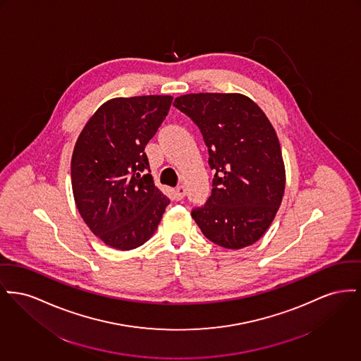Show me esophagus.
<instances>
[{
  "label": "esophagus",
  "mask_w": 361,
  "mask_h": 361,
  "mask_svg": "<svg viewBox=\"0 0 361 361\" xmlns=\"http://www.w3.org/2000/svg\"><path fill=\"white\" fill-rule=\"evenodd\" d=\"M174 196H176V199H177V200L184 199V196H185V188H184L183 185L177 187V188L174 190Z\"/></svg>",
  "instance_id": "obj_1"
}]
</instances>
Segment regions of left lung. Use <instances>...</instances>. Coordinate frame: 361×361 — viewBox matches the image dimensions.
<instances>
[{"label":"left lung","instance_id":"obj_1","mask_svg":"<svg viewBox=\"0 0 361 361\" xmlns=\"http://www.w3.org/2000/svg\"><path fill=\"white\" fill-rule=\"evenodd\" d=\"M173 106L199 128L214 170L207 202L192 218L210 241L240 250L271 225L285 191V168L276 130L266 114L241 94L200 92Z\"/></svg>","mask_w":361,"mask_h":361}]
</instances>
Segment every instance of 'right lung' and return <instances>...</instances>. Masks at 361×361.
<instances>
[{"instance_id": "right-lung-1", "label": "right lung", "mask_w": 361, "mask_h": 361, "mask_svg": "<svg viewBox=\"0 0 361 361\" xmlns=\"http://www.w3.org/2000/svg\"><path fill=\"white\" fill-rule=\"evenodd\" d=\"M171 101L170 95L111 99L76 142L71 162L76 207L91 232L111 248L143 245L170 203L154 185L145 149Z\"/></svg>"}]
</instances>
